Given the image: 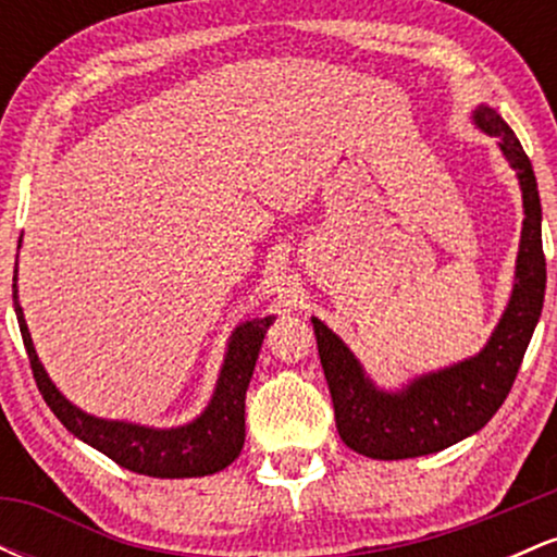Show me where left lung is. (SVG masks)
I'll return each instance as SVG.
<instances>
[{"label": "left lung", "mask_w": 557, "mask_h": 557, "mask_svg": "<svg viewBox=\"0 0 557 557\" xmlns=\"http://www.w3.org/2000/svg\"><path fill=\"white\" fill-rule=\"evenodd\" d=\"M471 123L497 138L505 162L519 177L523 198L513 290L487 345L471 359L413 376L398 389H385L363 372L354 350L322 319L311 317L337 432L350 450L376 461L430 456L482 430L508 398L545 304L542 203L532 162L516 133L490 104H479Z\"/></svg>", "instance_id": "1"}]
</instances>
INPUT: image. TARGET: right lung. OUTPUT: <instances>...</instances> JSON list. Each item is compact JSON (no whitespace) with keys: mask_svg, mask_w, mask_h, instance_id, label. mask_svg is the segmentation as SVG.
Returning a JSON list of instances; mask_svg holds the SVG:
<instances>
[{"mask_svg":"<svg viewBox=\"0 0 557 557\" xmlns=\"http://www.w3.org/2000/svg\"><path fill=\"white\" fill-rule=\"evenodd\" d=\"M12 304H15L17 324H21L38 393L44 395L54 417L67 426V432H73L83 443L104 453L127 471L157 479L216 474L240 456L243 440H246V389L274 317L240 322L227 341L225 361H222L209 406L188 424L159 430V426L133 424V421L99 419L81 411L57 389L44 363L38 361L23 306L17 300V264L15 277H12Z\"/></svg>","mask_w":557,"mask_h":557,"instance_id":"obj_1","label":"right lung"}]
</instances>
